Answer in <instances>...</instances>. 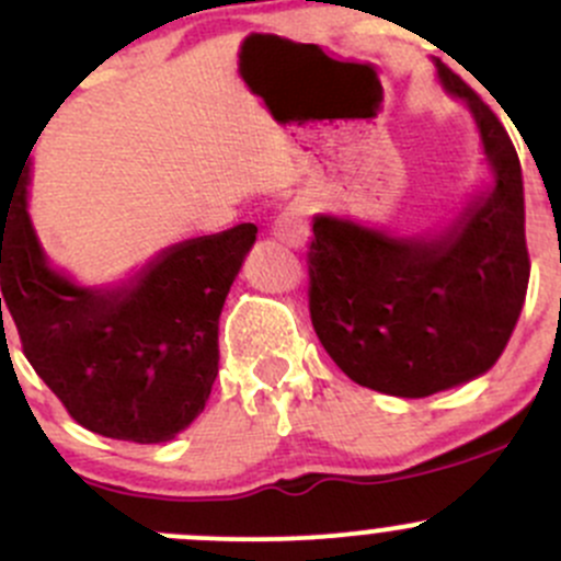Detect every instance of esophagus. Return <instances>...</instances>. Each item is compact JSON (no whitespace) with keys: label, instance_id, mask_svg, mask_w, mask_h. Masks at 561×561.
I'll return each mask as SVG.
<instances>
[{"label":"esophagus","instance_id":"obj_1","mask_svg":"<svg viewBox=\"0 0 561 561\" xmlns=\"http://www.w3.org/2000/svg\"><path fill=\"white\" fill-rule=\"evenodd\" d=\"M310 232V218L308 210L302 205H291L280 213L278 221H275V238L286 242L288 248H299L308 240Z\"/></svg>","mask_w":561,"mask_h":561}]
</instances>
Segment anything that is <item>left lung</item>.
I'll return each instance as SVG.
<instances>
[{"instance_id": "obj_1", "label": "left lung", "mask_w": 561, "mask_h": 561, "mask_svg": "<svg viewBox=\"0 0 561 561\" xmlns=\"http://www.w3.org/2000/svg\"><path fill=\"white\" fill-rule=\"evenodd\" d=\"M443 85L476 115L494 188L440 238L405 240L319 216L308 305L332 362L367 389L430 397L500 359L529 283L518 153L494 110L446 65Z\"/></svg>"}]
</instances>
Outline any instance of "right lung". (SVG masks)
<instances>
[{"instance_id": "1", "label": "right lung", "mask_w": 561, "mask_h": 561, "mask_svg": "<svg viewBox=\"0 0 561 561\" xmlns=\"http://www.w3.org/2000/svg\"><path fill=\"white\" fill-rule=\"evenodd\" d=\"M0 210V319L85 430L164 443L205 410L218 375V319L259 229L186 240L129 286L91 291L48 267L26 216V186ZM4 323V321H2Z\"/></svg>"}]
</instances>
